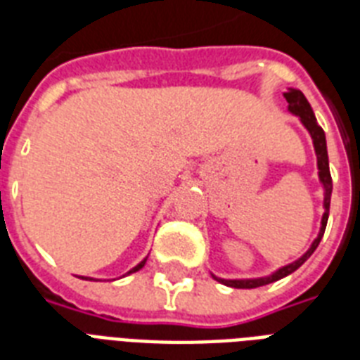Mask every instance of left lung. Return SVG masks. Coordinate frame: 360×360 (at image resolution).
I'll return each instance as SVG.
<instances>
[{
	"label": "left lung",
	"mask_w": 360,
	"mask_h": 360,
	"mask_svg": "<svg viewBox=\"0 0 360 360\" xmlns=\"http://www.w3.org/2000/svg\"><path fill=\"white\" fill-rule=\"evenodd\" d=\"M285 101H288V110H290L291 114H295L301 123L307 127V130L312 136L314 141V149H316V157H318V169H319V181H321V185L325 188V198H323V219H321V228H319L318 237L314 239L312 246L308 248L307 254H302L297 262L290 263V265H284V267H280L278 271H274L273 274H269V276H263V278H246V280H224L219 278V276H214V280H219L220 284L230 285V288H239V290H252V288H259V285L271 284V282H276V280L284 278L288 274H291L293 271L301 267L302 263L307 262L308 257L312 256L314 250L318 248L319 240L323 237L325 233V226H327V220H329V207H330V192H333V179H330V172H329V155H327V141H325V132L323 129L319 127L318 121H316V115L312 112V106L307 101V97L302 95L299 89H288L284 93Z\"/></svg>",
	"instance_id": "left-lung-1"
}]
</instances>
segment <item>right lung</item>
Segmentation results:
<instances>
[{
    "instance_id": "1",
    "label": "right lung",
    "mask_w": 360,
    "mask_h": 360,
    "mask_svg": "<svg viewBox=\"0 0 360 360\" xmlns=\"http://www.w3.org/2000/svg\"><path fill=\"white\" fill-rule=\"evenodd\" d=\"M146 262H147V257H146V259H143V262L138 263V265H136V267L130 269V271H129V273H127V274H132V273H136V271H140V269L143 267V265H146ZM82 278H84V280H93V278H87V276H82Z\"/></svg>"
}]
</instances>
